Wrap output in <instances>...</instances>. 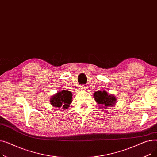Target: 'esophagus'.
<instances>
[{"label": "esophagus", "mask_w": 157, "mask_h": 157, "mask_svg": "<svg viewBox=\"0 0 157 157\" xmlns=\"http://www.w3.org/2000/svg\"><path fill=\"white\" fill-rule=\"evenodd\" d=\"M86 86H81L80 87V90H81V91H85V90H86Z\"/></svg>", "instance_id": "esophagus-1"}]
</instances>
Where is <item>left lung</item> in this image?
I'll return each instance as SVG.
<instances>
[{"label": "left lung", "instance_id": "8db88e82", "mask_svg": "<svg viewBox=\"0 0 157 157\" xmlns=\"http://www.w3.org/2000/svg\"><path fill=\"white\" fill-rule=\"evenodd\" d=\"M94 94L95 102L99 105L100 109H107L110 107H113L117 103V97L113 94L106 92L105 90H98Z\"/></svg>", "mask_w": 157, "mask_h": 157}]
</instances>
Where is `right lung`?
Returning <instances> with one entry per match:
<instances>
[{
    "mask_svg": "<svg viewBox=\"0 0 157 157\" xmlns=\"http://www.w3.org/2000/svg\"><path fill=\"white\" fill-rule=\"evenodd\" d=\"M72 94L68 90H62L53 95L50 98V104L54 108L68 109L72 101Z\"/></svg>",
    "mask_w": 157,
    "mask_h": 157,
    "instance_id": "obj_1",
    "label": "right lung"
}]
</instances>
